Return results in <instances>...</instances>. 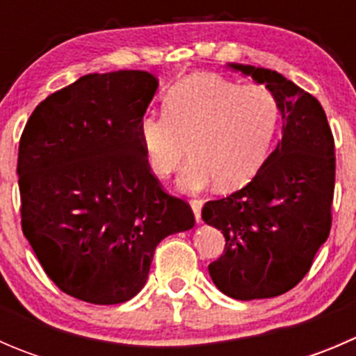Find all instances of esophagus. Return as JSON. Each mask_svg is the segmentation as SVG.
Returning a JSON list of instances; mask_svg holds the SVG:
<instances>
[{
    "instance_id": "34e87169",
    "label": "esophagus",
    "mask_w": 356,
    "mask_h": 356,
    "mask_svg": "<svg viewBox=\"0 0 356 356\" xmlns=\"http://www.w3.org/2000/svg\"><path fill=\"white\" fill-rule=\"evenodd\" d=\"M201 207H203V201L201 200L191 201V208H193V213H195L196 224H201Z\"/></svg>"
}]
</instances>
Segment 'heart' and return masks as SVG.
I'll return each instance as SVG.
<instances>
[{
	"mask_svg": "<svg viewBox=\"0 0 356 356\" xmlns=\"http://www.w3.org/2000/svg\"><path fill=\"white\" fill-rule=\"evenodd\" d=\"M279 108L261 84L217 75H191L167 92L163 115L146 113L139 143L153 174L167 177L189 155L195 160L179 179L184 191L218 182L234 191L254 179L270 153Z\"/></svg>",
	"mask_w": 356,
	"mask_h": 356,
	"instance_id": "b5f03b06",
	"label": "heart"
}]
</instances>
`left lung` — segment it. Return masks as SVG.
I'll use <instances>...</instances> for the list:
<instances>
[{
	"instance_id": "1",
	"label": "left lung",
	"mask_w": 356,
	"mask_h": 356,
	"mask_svg": "<svg viewBox=\"0 0 356 356\" xmlns=\"http://www.w3.org/2000/svg\"><path fill=\"white\" fill-rule=\"evenodd\" d=\"M264 84L282 115V139L251 182L204 203L201 217L225 238L208 265L213 284L234 300L274 298L310 270L331 231L334 139L321 103L268 68L227 63Z\"/></svg>"
}]
</instances>
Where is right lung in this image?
<instances>
[{"mask_svg": "<svg viewBox=\"0 0 356 356\" xmlns=\"http://www.w3.org/2000/svg\"><path fill=\"white\" fill-rule=\"evenodd\" d=\"M158 89L145 70L88 74L35 106L19 146L22 231L48 277L95 305L131 300L158 243L195 225L139 143Z\"/></svg>", "mask_w": 356, "mask_h": 356, "instance_id": "add662e5", "label": "right lung"}]
</instances>
